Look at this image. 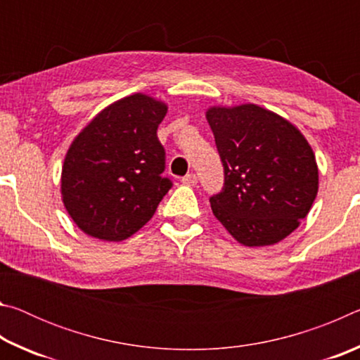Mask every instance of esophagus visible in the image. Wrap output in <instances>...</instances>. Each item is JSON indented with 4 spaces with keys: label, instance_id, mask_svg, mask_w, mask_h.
I'll use <instances>...</instances> for the list:
<instances>
[{
    "label": "esophagus",
    "instance_id": "1",
    "mask_svg": "<svg viewBox=\"0 0 360 360\" xmlns=\"http://www.w3.org/2000/svg\"><path fill=\"white\" fill-rule=\"evenodd\" d=\"M197 182H198V178H197V174H193V173H188L184 176V178H182V184H186V186H197Z\"/></svg>",
    "mask_w": 360,
    "mask_h": 360
}]
</instances>
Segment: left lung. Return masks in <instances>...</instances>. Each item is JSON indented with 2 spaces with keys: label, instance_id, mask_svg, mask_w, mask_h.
<instances>
[{
  "label": "left lung",
  "instance_id": "obj_1",
  "mask_svg": "<svg viewBox=\"0 0 360 360\" xmlns=\"http://www.w3.org/2000/svg\"><path fill=\"white\" fill-rule=\"evenodd\" d=\"M206 119L224 167L212 214L245 246H268L311 210L319 174L311 146L294 125L257 105L210 108Z\"/></svg>",
  "mask_w": 360,
  "mask_h": 360
}]
</instances>
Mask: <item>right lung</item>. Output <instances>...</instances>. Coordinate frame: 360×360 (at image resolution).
Segmentation results:
<instances>
[{
    "label": "right lung",
    "mask_w": 360,
    "mask_h": 360,
    "mask_svg": "<svg viewBox=\"0 0 360 360\" xmlns=\"http://www.w3.org/2000/svg\"><path fill=\"white\" fill-rule=\"evenodd\" d=\"M167 105L125 96L96 115L70 146L62 169L65 208L84 233L122 241L154 216L173 182L163 178L157 129Z\"/></svg>",
    "instance_id": "obj_1"
}]
</instances>
